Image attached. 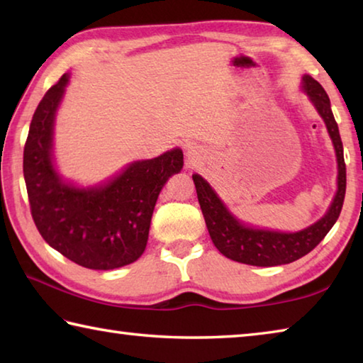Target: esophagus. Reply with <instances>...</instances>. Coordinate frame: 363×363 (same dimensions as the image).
<instances>
[{
    "mask_svg": "<svg viewBox=\"0 0 363 363\" xmlns=\"http://www.w3.org/2000/svg\"><path fill=\"white\" fill-rule=\"evenodd\" d=\"M189 153H190V152H189Z\"/></svg>",
    "mask_w": 363,
    "mask_h": 363,
    "instance_id": "obj_1",
    "label": "esophagus"
}]
</instances>
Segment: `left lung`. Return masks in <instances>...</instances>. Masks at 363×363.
<instances>
[{
  "instance_id": "1",
  "label": "left lung",
  "mask_w": 363,
  "mask_h": 363,
  "mask_svg": "<svg viewBox=\"0 0 363 363\" xmlns=\"http://www.w3.org/2000/svg\"><path fill=\"white\" fill-rule=\"evenodd\" d=\"M303 88L314 102L315 108L327 125L330 138L333 140L337 158V192L335 195L328 213L315 224L304 230L286 233L262 229H251L232 216L225 210L223 201L218 199L214 190L203 177L194 174L192 179L196 189V196L203 213L210 237L220 253L232 261L250 264V266L270 267L280 264H290L306 256L320 243L331 227L340 218L344 195H346V163H344L342 143L337 130V123L331 112L330 97L322 84L314 78L306 75Z\"/></svg>"
}]
</instances>
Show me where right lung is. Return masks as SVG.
<instances>
[{
  "mask_svg": "<svg viewBox=\"0 0 363 363\" xmlns=\"http://www.w3.org/2000/svg\"><path fill=\"white\" fill-rule=\"evenodd\" d=\"M69 75L48 89L36 107L26 147L23 177L35 225L46 243L86 269L110 270L144 253L158 194L184 164L181 149L143 160L97 189H77L52 167L54 115Z\"/></svg>",
  "mask_w": 363,
  "mask_h": 363,
  "instance_id": "1",
  "label": "right lung"
}]
</instances>
